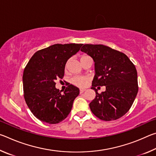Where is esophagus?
Returning a JSON list of instances; mask_svg holds the SVG:
<instances>
[{"label":"esophagus","instance_id":"1","mask_svg":"<svg viewBox=\"0 0 156 156\" xmlns=\"http://www.w3.org/2000/svg\"><path fill=\"white\" fill-rule=\"evenodd\" d=\"M85 91V89H80V94H82V93H83V92Z\"/></svg>","mask_w":156,"mask_h":156}]
</instances>
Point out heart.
<instances>
[{"label":"heart","mask_w":156,"mask_h":156,"mask_svg":"<svg viewBox=\"0 0 156 156\" xmlns=\"http://www.w3.org/2000/svg\"><path fill=\"white\" fill-rule=\"evenodd\" d=\"M89 58V56H87V55H85V54L83 55V56L80 57V61H82V60H83L85 58ZM67 66H68V62L66 63L65 68H67ZM89 80H90V78H89V77H88V76H76L71 79V83H72V84H73V85L78 87L83 88V87H85L87 85Z\"/></svg>","instance_id":"heart-1"}]
</instances>
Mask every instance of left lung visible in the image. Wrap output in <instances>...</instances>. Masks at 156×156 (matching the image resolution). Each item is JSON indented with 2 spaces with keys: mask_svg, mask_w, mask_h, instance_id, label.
I'll use <instances>...</instances> for the list:
<instances>
[{
  "mask_svg": "<svg viewBox=\"0 0 156 156\" xmlns=\"http://www.w3.org/2000/svg\"><path fill=\"white\" fill-rule=\"evenodd\" d=\"M80 50L95 62L91 89L96 97L89 103L92 113L105 121L121 118L130 109L138 91L135 65L124 53L103 44H85ZM98 86H105L106 90L98 94Z\"/></svg>",
  "mask_w": 156,
  "mask_h": 156,
  "instance_id": "obj_1",
  "label": "left lung"
}]
</instances>
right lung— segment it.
Segmentation results:
<instances>
[{
  "mask_svg": "<svg viewBox=\"0 0 156 156\" xmlns=\"http://www.w3.org/2000/svg\"><path fill=\"white\" fill-rule=\"evenodd\" d=\"M82 45L53 44L36 51L26 65L23 75L24 98L31 113L42 122L57 124L69 114L79 89L69 84L61 94L55 81L63 78L67 60Z\"/></svg>",
  "mask_w": 156,
  "mask_h": 156,
  "instance_id": "obj_1",
  "label": "right lung"
}]
</instances>
